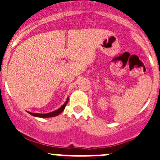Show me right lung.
Returning a JSON list of instances; mask_svg holds the SVG:
<instances>
[{"instance_id":"1","label":"right lung","mask_w":160,"mask_h":160,"mask_svg":"<svg viewBox=\"0 0 160 160\" xmlns=\"http://www.w3.org/2000/svg\"><path fill=\"white\" fill-rule=\"evenodd\" d=\"M68 100H69V98H67L66 102L64 103V104H62L59 108H58L57 110L52 111V112H49V113H47V114H39V113H32V112H28V113H29L32 116H35V117H38V118H44L55 117V116L59 115L60 113H62V111H64V109H65L66 108V105H67V102H68Z\"/></svg>"}]
</instances>
